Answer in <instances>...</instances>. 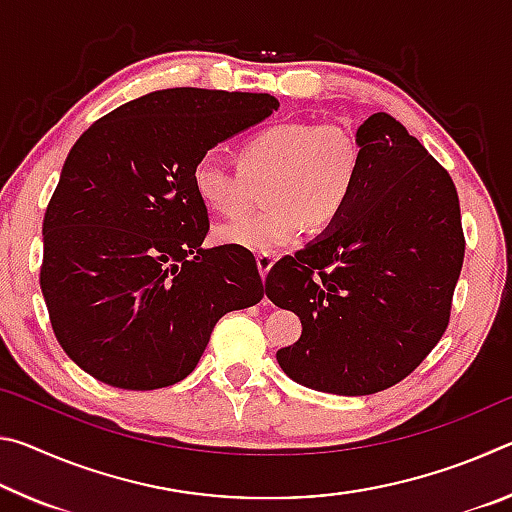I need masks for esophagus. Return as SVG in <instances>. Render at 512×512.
Returning a JSON list of instances; mask_svg holds the SVG:
<instances>
[{
	"instance_id": "esophagus-1",
	"label": "esophagus",
	"mask_w": 512,
	"mask_h": 512,
	"mask_svg": "<svg viewBox=\"0 0 512 512\" xmlns=\"http://www.w3.org/2000/svg\"><path fill=\"white\" fill-rule=\"evenodd\" d=\"M273 264H275L273 255H264V253L257 255V268H259V275H262V277L268 275V271H271Z\"/></svg>"
}]
</instances>
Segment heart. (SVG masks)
<instances>
[{
    "instance_id": "obj_1",
    "label": "heart",
    "mask_w": 512,
    "mask_h": 512,
    "mask_svg": "<svg viewBox=\"0 0 512 512\" xmlns=\"http://www.w3.org/2000/svg\"><path fill=\"white\" fill-rule=\"evenodd\" d=\"M239 167L219 151L194 162L192 187L205 207L237 216L248 207L250 183L268 178L266 212L219 225L214 239L250 253L271 255L300 239L309 228L341 219L361 173V146L348 128L314 121L266 126L241 144Z\"/></svg>"
}]
</instances>
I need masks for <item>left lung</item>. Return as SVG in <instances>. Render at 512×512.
Listing matches in <instances>:
<instances>
[{"mask_svg":"<svg viewBox=\"0 0 512 512\" xmlns=\"http://www.w3.org/2000/svg\"><path fill=\"white\" fill-rule=\"evenodd\" d=\"M361 173L341 219L266 277L273 305L298 314L277 350L298 384L372 395L420 366L449 323L465 239L449 173L386 112L357 128Z\"/></svg>","mask_w":512,"mask_h":512,"instance_id":"left-lung-1","label":"left lung"}]
</instances>
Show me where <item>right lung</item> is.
Segmentation results:
<instances>
[{
    "mask_svg": "<svg viewBox=\"0 0 512 512\" xmlns=\"http://www.w3.org/2000/svg\"><path fill=\"white\" fill-rule=\"evenodd\" d=\"M277 108L271 94L155 90L72 146L42 223L40 289L81 370L126 391L171 386L216 320L264 298L250 250L203 248L210 221L192 169Z\"/></svg>",
    "mask_w": 512,
    "mask_h": 512,
    "instance_id": "add662e5",
    "label": "right lung"
}]
</instances>
